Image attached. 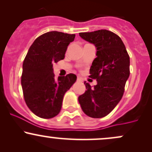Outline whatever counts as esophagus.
<instances>
[{
	"instance_id": "obj_1",
	"label": "esophagus",
	"mask_w": 152,
	"mask_h": 152,
	"mask_svg": "<svg viewBox=\"0 0 152 152\" xmlns=\"http://www.w3.org/2000/svg\"><path fill=\"white\" fill-rule=\"evenodd\" d=\"M77 81H82L81 78L79 77V76H78V77H77Z\"/></svg>"
}]
</instances>
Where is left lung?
Segmentation results:
<instances>
[{"label":"left lung","mask_w":152,"mask_h":152,"mask_svg":"<svg viewBox=\"0 0 152 152\" xmlns=\"http://www.w3.org/2000/svg\"><path fill=\"white\" fill-rule=\"evenodd\" d=\"M79 35L96 47L89 77L96 79L97 84L91 87L84 82L86 91L78 97V102L86 115L101 118L115 107L123 96L129 76V56L121 38L110 31L81 32Z\"/></svg>","instance_id":"1"}]
</instances>
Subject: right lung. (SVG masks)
<instances>
[{
    "label": "right lung",
    "mask_w": 152,
    "mask_h": 152,
    "mask_svg": "<svg viewBox=\"0 0 152 152\" xmlns=\"http://www.w3.org/2000/svg\"><path fill=\"white\" fill-rule=\"evenodd\" d=\"M76 34L52 31L39 36L31 45L23 64L21 85L29 109L39 118L49 119L61 109L65 93L76 81L74 74L54 78L53 64L64 59Z\"/></svg>",
    "instance_id": "obj_1"
}]
</instances>
